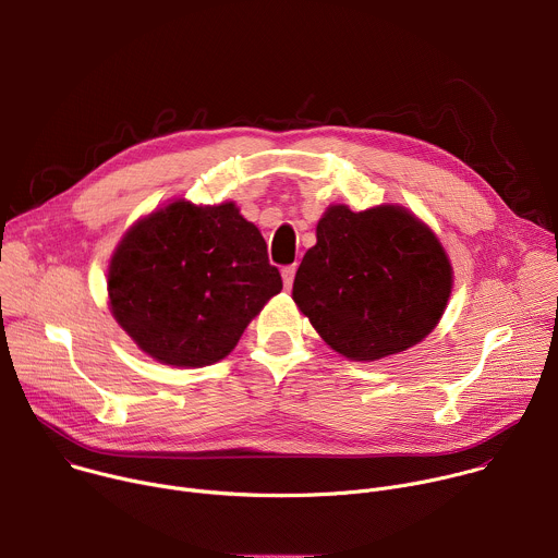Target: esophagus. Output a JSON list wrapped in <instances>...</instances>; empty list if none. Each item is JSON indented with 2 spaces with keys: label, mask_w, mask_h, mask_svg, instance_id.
<instances>
[{
  "label": "esophagus",
  "mask_w": 558,
  "mask_h": 558,
  "mask_svg": "<svg viewBox=\"0 0 558 558\" xmlns=\"http://www.w3.org/2000/svg\"><path fill=\"white\" fill-rule=\"evenodd\" d=\"M280 274H282V282H284V289H291V287H293V278H295V265H289V267H284Z\"/></svg>",
  "instance_id": "1"
}]
</instances>
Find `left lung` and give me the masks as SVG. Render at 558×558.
I'll return each mask as SVG.
<instances>
[{"label": "left lung", "mask_w": 558, "mask_h": 558, "mask_svg": "<svg viewBox=\"0 0 558 558\" xmlns=\"http://www.w3.org/2000/svg\"><path fill=\"white\" fill-rule=\"evenodd\" d=\"M304 254L293 302L340 355L375 362L422 342L441 320L452 267L435 231L402 205H329Z\"/></svg>", "instance_id": "left-lung-1"}]
</instances>
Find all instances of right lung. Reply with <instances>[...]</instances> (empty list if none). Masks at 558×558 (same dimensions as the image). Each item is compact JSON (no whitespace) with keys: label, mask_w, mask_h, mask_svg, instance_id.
Returning a JSON list of instances; mask_svg holds the SVG:
<instances>
[{"label":"right lung","mask_w":558,"mask_h":558,"mask_svg":"<svg viewBox=\"0 0 558 558\" xmlns=\"http://www.w3.org/2000/svg\"><path fill=\"white\" fill-rule=\"evenodd\" d=\"M280 289L260 229L231 201L158 207L125 231L108 267L119 327L156 362L183 368L227 357Z\"/></svg>","instance_id":"right-lung-1"}]
</instances>
